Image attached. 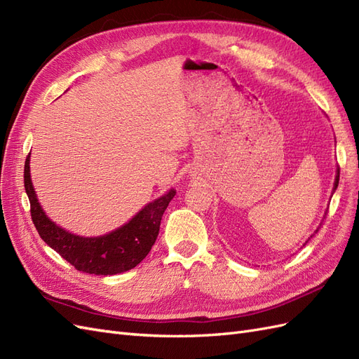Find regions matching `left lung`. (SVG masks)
I'll list each match as a JSON object with an SVG mask.
<instances>
[{
  "instance_id": "left-lung-1",
  "label": "left lung",
  "mask_w": 359,
  "mask_h": 359,
  "mask_svg": "<svg viewBox=\"0 0 359 359\" xmlns=\"http://www.w3.org/2000/svg\"><path fill=\"white\" fill-rule=\"evenodd\" d=\"M339 180H340V168H339V169H337V175H335V182H334V189H332V193L335 191L337 186H339ZM323 219H327V214H325V217H323ZM318 231H319V227H318V229H316V232H314V233H318ZM310 238H313V235H311ZM310 238H309V240H310ZM307 243H309V241H306V244H307Z\"/></svg>"
}]
</instances>
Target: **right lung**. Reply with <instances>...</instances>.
Returning <instances> with one entry per match:
<instances>
[{
    "instance_id": "right-lung-1",
    "label": "right lung",
    "mask_w": 359,
    "mask_h": 359,
    "mask_svg": "<svg viewBox=\"0 0 359 359\" xmlns=\"http://www.w3.org/2000/svg\"><path fill=\"white\" fill-rule=\"evenodd\" d=\"M24 184L31 205V219L41 240L78 271L95 276L126 273L142 262L157 240L163 212L177 193L169 190L165 196L145 205L127 224L111 233L83 238L64 231L41 210L31 182L29 156L25 160Z\"/></svg>"
}]
</instances>
